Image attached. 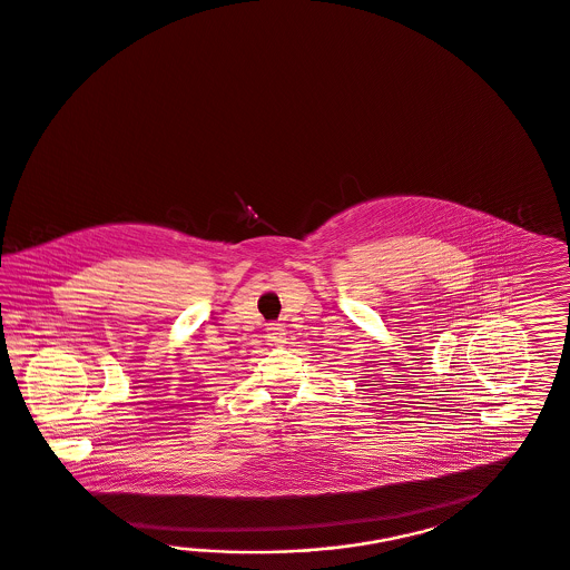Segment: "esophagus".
Here are the masks:
<instances>
[{"mask_svg": "<svg viewBox=\"0 0 570 570\" xmlns=\"http://www.w3.org/2000/svg\"><path fill=\"white\" fill-rule=\"evenodd\" d=\"M265 332H267V340L272 344H284L286 342V330L282 327V324H269Z\"/></svg>", "mask_w": 570, "mask_h": 570, "instance_id": "esophagus-1", "label": "esophagus"}]
</instances>
